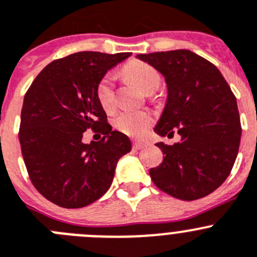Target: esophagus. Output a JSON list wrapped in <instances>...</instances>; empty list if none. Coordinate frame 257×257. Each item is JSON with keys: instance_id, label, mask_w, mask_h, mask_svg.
Here are the masks:
<instances>
[{"instance_id": "esophagus-1", "label": "esophagus", "mask_w": 257, "mask_h": 257, "mask_svg": "<svg viewBox=\"0 0 257 257\" xmlns=\"http://www.w3.org/2000/svg\"><path fill=\"white\" fill-rule=\"evenodd\" d=\"M147 147V144L145 143H141V141H134V144H133V148L135 150H140L143 149V148Z\"/></svg>"}]
</instances>
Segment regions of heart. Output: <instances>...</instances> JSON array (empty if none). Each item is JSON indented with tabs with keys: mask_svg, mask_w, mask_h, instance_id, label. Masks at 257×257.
<instances>
[{
	"mask_svg": "<svg viewBox=\"0 0 257 257\" xmlns=\"http://www.w3.org/2000/svg\"><path fill=\"white\" fill-rule=\"evenodd\" d=\"M127 75L135 82H138L143 90L152 93L161 84V75L155 67L147 62L141 61H133L126 66ZM114 75L112 72H107L100 77L95 86V96L100 107L105 112L113 110L116 105V98H114ZM154 122V117L149 110H134L126 109L122 110L113 118V126L116 130L124 135L133 136V138H140L147 134L150 126Z\"/></svg>",
	"mask_w": 257,
	"mask_h": 257,
	"instance_id": "1",
	"label": "heart"
}]
</instances>
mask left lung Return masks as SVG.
<instances>
[{"mask_svg":"<svg viewBox=\"0 0 257 257\" xmlns=\"http://www.w3.org/2000/svg\"><path fill=\"white\" fill-rule=\"evenodd\" d=\"M166 77L168 98L154 131L180 143H158L163 162L149 175L180 200L211 194L229 176L238 154L241 121L236 96L216 66L187 49L138 55Z\"/></svg>","mask_w":257,"mask_h":257,"instance_id":"left-lung-1","label":"left lung"}]
</instances>
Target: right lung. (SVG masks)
<instances>
[{"instance_id": "add662e5", "label": "right lung", "mask_w": 257, "mask_h": 257, "mask_svg": "<svg viewBox=\"0 0 257 257\" xmlns=\"http://www.w3.org/2000/svg\"><path fill=\"white\" fill-rule=\"evenodd\" d=\"M131 53L79 52L52 61L25 93L19 140L33 186L58 206H86L107 192L130 139L113 131L96 100L100 77ZM105 135L90 145L82 134Z\"/></svg>"}]
</instances>
